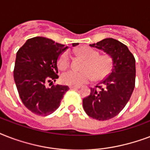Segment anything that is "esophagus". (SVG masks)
Here are the masks:
<instances>
[{
  "mask_svg": "<svg viewBox=\"0 0 150 150\" xmlns=\"http://www.w3.org/2000/svg\"><path fill=\"white\" fill-rule=\"evenodd\" d=\"M69 88H70L71 89H80V88H81V86H69Z\"/></svg>",
  "mask_w": 150,
  "mask_h": 150,
  "instance_id": "1",
  "label": "esophagus"
}]
</instances>
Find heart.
<instances>
[{"mask_svg": "<svg viewBox=\"0 0 150 150\" xmlns=\"http://www.w3.org/2000/svg\"><path fill=\"white\" fill-rule=\"evenodd\" d=\"M86 61L85 62L82 71L69 70L61 75V81L64 84L79 86L88 83L93 77L96 80L104 79L111 70L112 61L108 55H99L96 50L89 47H82L78 50ZM71 62L70 54L64 51L58 60L59 68L64 70L69 67Z\"/></svg>", "mask_w": 150, "mask_h": 150, "instance_id": "heart-1", "label": "heart"}]
</instances>
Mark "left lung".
<instances>
[{
	"label": "left lung",
	"instance_id": "left-lung-1",
	"mask_svg": "<svg viewBox=\"0 0 150 150\" xmlns=\"http://www.w3.org/2000/svg\"><path fill=\"white\" fill-rule=\"evenodd\" d=\"M89 46L106 53L112 60V68L100 86L91 88L89 96L83 99V108L89 117L106 121L117 115L132 94L135 60L127 46L113 38L104 39Z\"/></svg>",
	"mask_w": 150,
	"mask_h": 150
}]
</instances>
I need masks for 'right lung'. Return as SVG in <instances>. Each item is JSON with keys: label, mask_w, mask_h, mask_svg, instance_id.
<instances>
[{"label": "right lung", "mask_w": 150, "mask_h": 150, "mask_svg": "<svg viewBox=\"0 0 150 150\" xmlns=\"http://www.w3.org/2000/svg\"><path fill=\"white\" fill-rule=\"evenodd\" d=\"M76 45L79 43H72ZM67 48L50 39L36 36L29 39L18 50L14 79L23 104L34 114H52L69 89L61 85L47 86V82L53 84L58 78L57 61Z\"/></svg>", "instance_id": "1"}]
</instances>
